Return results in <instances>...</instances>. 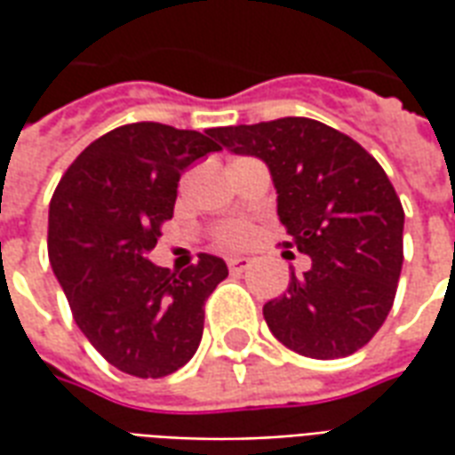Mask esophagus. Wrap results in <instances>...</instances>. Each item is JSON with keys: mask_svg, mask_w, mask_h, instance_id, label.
<instances>
[{"mask_svg": "<svg viewBox=\"0 0 455 455\" xmlns=\"http://www.w3.org/2000/svg\"><path fill=\"white\" fill-rule=\"evenodd\" d=\"M228 270L231 273H243L251 267V258H243V256H236V258H228Z\"/></svg>", "mask_w": 455, "mask_h": 455, "instance_id": "1", "label": "esophagus"}]
</instances>
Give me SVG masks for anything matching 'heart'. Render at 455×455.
Here are the masks:
<instances>
[{
	"label": "heart",
	"mask_w": 455,
	"mask_h": 455,
	"mask_svg": "<svg viewBox=\"0 0 455 455\" xmlns=\"http://www.w3.org/2000/svg\"><path fill=\"white\" fill-rule=\"evenodd\" d=\"M251 236V227L243 224V221H231V224H224V227H219L217 231V241L221 246L228 248H238L243 246Z\"/></svg>",
	"instance_id": "b5f03b06"
}]
</instances>
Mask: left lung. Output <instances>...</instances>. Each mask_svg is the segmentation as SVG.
<instances>
[{
	"instance_id": "left-lung-1",
	"label": "left lung",
	"mask_w": 455,
	"mask_h": 455,
	"mask_svg": "<svg viewBox=\"0 0 455 455\" xmlns=\"http://www.w3.org/2000/svg\"><path fill=\"white\" fill-rule=\"evenodd\" d=\"M212 136L234 153L266 160L277 189L283 248L312 258L285 295L263 307L270 331L309 358H343L387 319L402 273L404 209L351 136L305 116L221 126Z\"/></svg>"
}]
</instances>
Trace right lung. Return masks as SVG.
I'll return each instance as SVG.
<instances>
[{"instance_id":"obj_1","label":"right lung","mask_w":455,"mask_h":455,"mask_svg":"<svg viewBox=\"0 0 455 455\" xmlns=\"http://www.w3.org/2000/svg\"><path fill=\"white\" fill-rule=\"evenodd\" d=\"M212 129L139 121L104 133L65 170L48 212V258L90 343L121 372L170 375L195 355L204 302L228 275L199 253L185 270L150 263L180 175L219 150Z\"/></svg>"}]
</instances>
